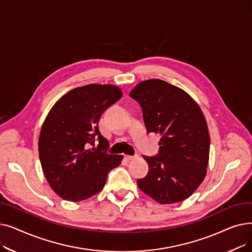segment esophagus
Segmentation results:
<instances>
[{
  "instance_id": "1",
  "label": "esophagus",
  "mask_w": 252,
  "mask_h": 252,
  "mask_svg": "<svg viewBox=\"0 0 252 252\" xmlns=\"http://www.w3.org/2000/svg\"><path fill=\"white\" fill-rule=\"evenodd\" d=\"M125 158L126 160H128V161H130V160H134V159H137L138 158V155H135V156H130V155H126L125 156Z\"/></svg>"
}]
</instances>
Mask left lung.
<instances>
[{
  "label": "left lung",
  "instance_id": "1",
  "mask_svg": "<svg viewBox=\"0 0 252 252\" xmlns=\"http://www.w3.org/2000/svg\"><path fill=\"white\" fill-rule=\"evenodd\" d=\"M143 110L149 133L160 134L159 155L143 156L149 165L138 187L160 204L181 202L203 182L210 138L204 114L184 90L161 79H147L130 91Z\"/></svg>",
  "mask_w": 252,
  "mask_h": 252
}]
</instances>
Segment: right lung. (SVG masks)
Masks as SVG:
<instances>
[{
	"label": "right lung",
	"instance_id": "right-lung-1",
	"mask_svg": "<svg viewBox=\"0 0 252 252\" xmlns=\"http://www.w3.org/2000/svg\"><path fill=\"white\" fill-rule=\"evenodd\" d=\"M123 97L114 85L91 84L63 95L46 116L38 155L50 187L62 199L82 201L99 193L123 155L106 152L109 142L99 130L104 110ZM99 145L94 148V138Z\"/></svg>",
	"mask_w": 252,
	"mask_h": 252
}]
</instances>
